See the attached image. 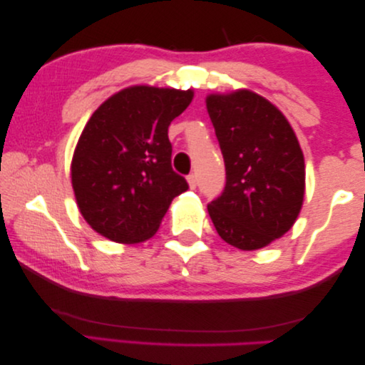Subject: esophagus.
Wrapping results in <instances>:
<instances>
[{"instance_id":"34e87169","label":"esophagus","mask_w":365,"mask_h":365,"mask_svg":"<svg viewBox=\"0 0 365 365\" xmlns=\"http://www.w3.org/2000/svg\"><path fill=\"white\" fill-rule=\"evenodd\" d=\"M187 182H189L190 189H195V186H197V175H195V173H192V175L187 176Z\"/></svg>"}]
</instances>
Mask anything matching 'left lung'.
I'll list each match as a JSON object with an SVG mask.
<instances>
[{
	"mask_svg": "<svg viewBox=\"0 0 365 365\" xmlns=\"http://www.w3.org/2000/svg\"><path fill=\"white\" fill-rule=\"evenodd\" d=\"M226 184L207 205L220 237L241 250L265 247L294 225L306 187L304 155L277 106L250 91L208 95Z\"/></svg>",
	"mask_w": 365,
	"mask_h": 365,
	"instance_id": "1",
	"label": "left lung"
}]
</instances>
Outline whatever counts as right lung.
<instances>
[{"instance_id": "obj_1", "label": "right lung", "mask_w": 365, "mask_h": 365, "mask_svg": "<svg viewBox=\"0 0 365 365\" xmlns=\"http://www.w3.org/2000/svg\"><path fill=\"white\" fill-rule=\"evenodd\" d=\"M192 91L134 86L98 106L77 142L71 179L86 222L115 242L157 232L171 200L189 184L173 171L168 126Z\"/></svg>"}]
</instances>
